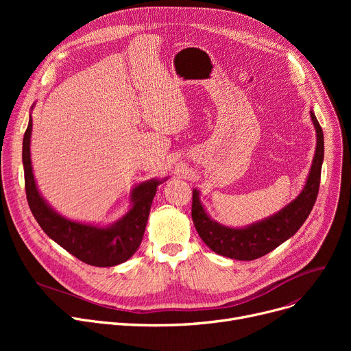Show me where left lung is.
<instances>
[{
  "mask_svg": "<svg viewBox=\"0 0 351 351\" xmlns=\"http://www.w3.org/2000/svg\"><path fill=\"white\" fill-rule=\"evenodd\" d=\"M310 117L316 129L317 142L306 185L300 195L278 213L246 228H228L210 219L199 199V191L193 189V225L202 241L215 253L236 261L259 259V257L270 253L286 242L304 223L317 199L322 165L324 159V138L322 126L313 110H310Z\"/></svg>",
  "mask_w": 351,
  "mask_h": 351,
  "instance_id": "8db88e82",
  "label": "left lung"
}]
</instances>
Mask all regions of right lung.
Wrapping results in <instances>:
<instances>
[{"mask_svg": "<svg viewBox=\"0 0 351 351\" xmlns=\"http://www.w3.org/2000/svg\"><path fill=\"white\" fill-rule=\"evenodd\" d=\"M31 132L32 118L29 117L23 141L25 193L29 209L41 229L53 242L86 265L110 267L126 262L142 242L154 196L166 179L139 183L131 192V209L112 225L104 228L69 220L55 212L36 188L31 165Z\"/></svg>", "mask_w": 351, "mask_h": 351, "instance_id": "add662e5", "label": "right lung"}]
</instances>
